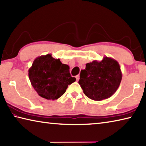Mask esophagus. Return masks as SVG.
Returning a JSON list of instances; mask_svg holds the SVG:
<instances>
[{
  "mask_svg": "<svg viewBox=\"0 0 146 146\" xmlns=\"http://www.w3.org/2000/svg\"><path fill=\"white\" fill-rule=\"evenodd\" d=\"M79 78H80V76H79L78 75H76V80L78 81Z\"/></svg>",
  "mask_w": 146,
  "mask_h": 146,
  "instance_id": "34e87169",
  "label": "esophagus"
}]
</instances>
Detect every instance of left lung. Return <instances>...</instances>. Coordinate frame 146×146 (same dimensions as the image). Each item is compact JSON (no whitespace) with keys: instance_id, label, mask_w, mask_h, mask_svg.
<instances>
[{"instance_id":"1","label":"left lung","mask_w":146,"mask_h":146,"mask_svg":"<svg viewBox=\"0 0 146 146\" xmlns=\"http://www.w3.org/2000/svg\"><path fill=\"white\" fill-rule=\"evenodd\" d=\"M122 73L118 62L104 56L101 61L86 64L80 71L78 84L90 99L100 101L111 97L120 86Z\"/></svg>"}]
</instances>
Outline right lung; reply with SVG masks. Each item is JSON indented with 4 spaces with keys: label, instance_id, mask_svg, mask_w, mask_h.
Listing matches in <instances>:
<instances>
[{
    "label": "right lung",
    "instance_id": "add662e5",
    "mask_svg": "<svg viewBox=\"0 0 146 146\" xmlns=\"http://www.w3.org/2000/svg\"><path fill=\"white\" fill-rule=\"evenodd\" d=\"M70 67L51 54L38 56L28 70L31 86L40 97L56 100L66 92L68 85L76 80L71 77Z\"/></svg>",
    "mask_w": 146,
    "mask_h": 146
}]
</instances>
